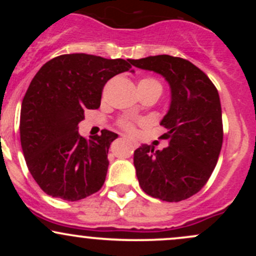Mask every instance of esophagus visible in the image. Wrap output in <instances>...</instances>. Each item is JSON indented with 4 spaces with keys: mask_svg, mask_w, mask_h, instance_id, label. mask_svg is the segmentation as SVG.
I'll return each instance as SVG.
<instances>
[{
    "mask_svg": "<svg viewBox=\"0 0 256 256\" xmlns=\"http://www.w3.org/2000/svg\"><path fill=\"white\" fill-rule=\"evenodd\" d=\"M124 138H125V140H130V142H131V144H132V146H134V148H136V146H138V143L136 142V140H130V138H128V137H126V136H124Z\"/></svg>",
    "mask_w": 256,
    "mask_h": 256,
    "instance_id": "34e87169",
    "label": "esophagus"
}]
</instances>
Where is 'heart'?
I'll list each match as a JSON object with an SVG mask.
<instances>
[{
	"label": "heart",
	"mask_w": 256,
	"mask_h": 256,
	"mask_svg": "<svg viewBox=\"0 0 256 256\" xmlns=\"http://www.w3.org/2000/svg\"><path fill=\"white\" fill-rule=\"evenodd\" d=\"M138 86H156V88H160V89H161V84L158 83V80H155V79H152V78H143L142 80L138 83ZM120 125H122V128H124L125 130L134 131V126H132V124H130V122H122Z\"/></svg>",
	"instance_id": "obj_1"
}]
</instances>
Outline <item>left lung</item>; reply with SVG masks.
Instances as JSON below:
<instances>
[{"instance_id": "8db88e82", "label": "left lung", "mask_w": 256, "mask_h": 256, "mask_svg": "<svg viewBox=\"0 0 256 256\" xmlns=\"http://www.w3.org/2000/svg\"><path fill=\"white\" fill-rule=\"evenodd\" d=\"M132 66L162 76L171 89V104L160 125L168 146L154 150L142 144L134 152L140 188L152 198L179 202L204 188L222 144L219 94L210 79L190 61L170 55L131 60Z\"/></svg>"}]
</instances>
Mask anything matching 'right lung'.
Returning a JSON list of instances; mask_svg holds the SVG:
<instances>
[{
	"label": "right lung",
	"instance_id": "right-lung-1",
	"mask_svg": "<svg viewBox=\"0 0 256 256\" xmlns=\"http://www.w3.org/2000/svg\"><path fill=\"white\" fill-rule=\"evenodd\" d=\"M130 68L122 58L66 54L36 73L22 104L20 140L28 171L44 192L78 201L101 189L118 134L102 130L88 140L78 124L85 110L100 107L104 84Z\"/></svg>",
	"mask_w": 256,
	"mask_h": 256
}]
</instances>
